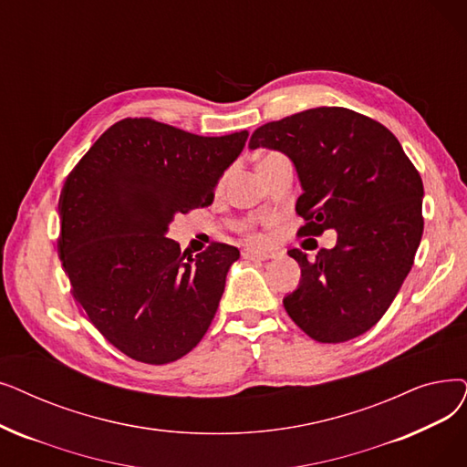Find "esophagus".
I'll use <instances>...</instances> for the list:
<instances>
[{"label":"esophagus","instance_id":"esophagus-1","mask_svg":"<svg viewBox=\"0 0 467 467\" xmlns=\"http://www.w3.org/2000/svg\"><path fill=\"white\" fill-rule=\"evenodd\" d=\"M275 254L273 252H267V250H257V248H244L242 250V257L244 259H252V261H265V259H271Z\"/></svg>","mask_w":467,"mask_h":467}]
</instances>
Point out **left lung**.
Here are the masks:
<instances>
[{"label":"left lung","mask_w":467,"mask_h":467,"mask_svg":"<svg viewBox=\"0 0 467 467\" xmlns=\"http://www.w3.org/2000/svg\"><path fill=\"white\" fill-rule=\"evenodd\" d=\"M254 149L286 154L297 171L301 234L337 233L315 261L290 250L299 286L282 299L320 343L353 339L389 309L414 265L423 233L421 177L379 121L341 107L309 109L257 128Z\"/></svg>","instance_id":"8db88e82"}]
</instances>
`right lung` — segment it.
I'll return each mask as SVG.
<instances>
[{"label":"right lung","mask_w":467,"mask_h":467,"mask_svg":"<svg viewBox=\"0 0 467 467\" xmlns=\"http://www.w3.org/2000/svg\"><path fill=\"white\" fill-rule=\"evenodd\" d=\"M248 131L202 137L149 118L100 135L58 198V255L72 294L116 349L166 364L204 337L238 248L181 252L177 213L208 206Z\"/></svg>","instance_id":"right-lung-1"}]
</instances>
